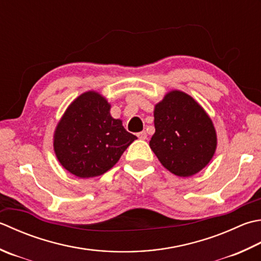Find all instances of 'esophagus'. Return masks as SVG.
Segmentation results:
<instances>
[{
	"instance_id": "esophagus-1",
	"label": "esophagus",
	"mask_w": 261,
	"mask_h": 261,
	"mask_svg": "<svg viewBox=\"0 0 261 261\" xmlns=\"http://www.w3.org/2000/svg\"><path fill=\"white\" fill-rule=\"evenodd\" d=\"M137 136H138V138H139V139H141V140H146V139H147V132H146V131H141V132H139V134H138Z\"/></svg>"
}]
</instances>
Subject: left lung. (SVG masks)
Listing matches in <instances>:
<instances>
[{
	"label": "left lung",
	"mask_w": 261,
	"mask_h": 261,
	"mask_svg": "<svg viewBox=\"0 0 261 261\" xmlns=\"http://www.w3.org/2000/svg\"><path fill=\"white\" fill-rule=\"evenodd\" d=\"M151 150L166 170L181 177L197 174L215 154L217 135L206 111L190 95L171 90L154 110Z\"/></svg>",
	"instance_id": "8db88e82"
}]
</instances>
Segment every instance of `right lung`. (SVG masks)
I'll return each instance as SVG.
<instances>
[{
  "instance_id": "add662e5",
  "label": "right lung",
  "mask_w": 261,
  "mask_h": 261,
  "mask_svg": "<svg viewBox=\"0 0 261 261\" xmlns=\"http://www.w3.org/2000/svg\"><path fill=\"white\" fill-rule=\"evenodd\" d=\"M110 111L105 97L89 90L76 97L61 117L53 147L60 164L71 174L81 178L104 174L137 139Z\"/></svg>"
}]
</instances>
